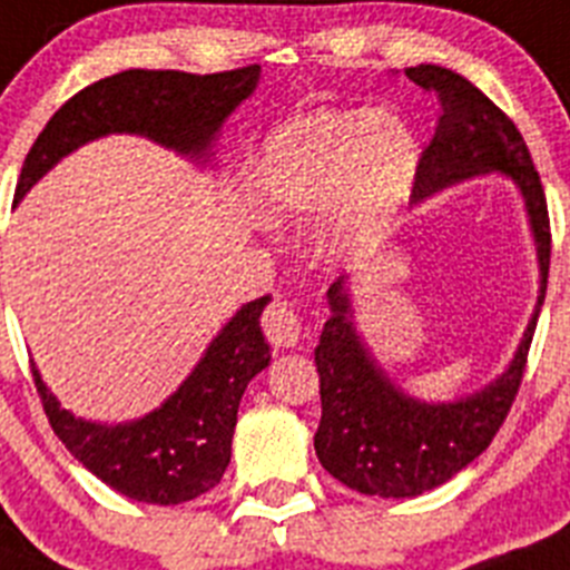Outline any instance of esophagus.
Returning a JSON list of instances; mask_svg holds the SVG:
<instances>
[{
	"mask_svg": "<svg viewBox=\"0 0 570 570\" xmlns=\"http://www.w3.org/2000/svg\"><path fill=\"white\" fill-rule=\"evenodd\" d=\"M261 326H264L266 341L273 346H297L301 341V332H304V321H301V312L295 309L286 301H275V304L266 306L264 317H261Z\"/></svg>",
	"mask_w": 570,
	"mask_h": 570,
	"instance_id": "1",
	"label": "esophagus"
}]
</instances>
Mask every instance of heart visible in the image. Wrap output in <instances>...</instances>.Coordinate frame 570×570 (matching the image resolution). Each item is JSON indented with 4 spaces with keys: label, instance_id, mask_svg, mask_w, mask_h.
Returning <instances> with one entry per match:
<instances>
[{
    "label": "heart",
    "instance_id": "heart-1",
    "mask_svg": "<svg viewBox=\"0 0 570 570\" xmlns=\"http://www.w3.org/2000/svg\"><path fill=\"white\" fill-rule=\"evenodd\" d=\"M420 150L392 112L309 110L286 119L255 161V202L269 222L317 215L315 244L343 258L386 235L406 207Z\"/></svg>",
    "mask_w": 570,
    "mask_h": 570
}]
</instances>
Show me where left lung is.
<instances>
[{
  "label": "left lung",
  "mask_w": 570,
  "mask_h": 570,
  "mask_svg": "<svg viewBox=\"0 0 570 570\" xmlns=\"http://www.w3.org/2000/svg\"><path fill=\"white\" fill-rule=\"evenodd\" d=\"M406 76L438 99V127L420 156L412 202L471 176L500 170L520 187L540 261V297L514 361L491 386L454 403H423L386 377L352 321L343 278L326 292L332 317L315 348L321 374L317 460L335 480L372 497H417L443 485L480 458L520 392L528 346L546 301L551 222L531 153L514 121L469 79L438 65L406 68Z\"/></svg>",
  "instance_id": "left-lung-1"
}]
</instances>
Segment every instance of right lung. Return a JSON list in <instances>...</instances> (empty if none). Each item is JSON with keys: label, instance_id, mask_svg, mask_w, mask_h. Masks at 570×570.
<instances>
[{"label": "right lung", "instance_id": "right-lung-1", "mask_svg": "<svg viewBox=\"0 0 570 570\" xmlns=\"http://www.w3.org/2000/svg\"><path fill=\"white\" fill-rule=\"evenodd\" d=\"M261 65L224 73L125 70L85 87L45 125L17 184V202L59 158L107 132H138L189 158H209L224 119L255 90ZM269 295L244 304L218 332L187 381L156 412L119 425L73 417L33 366L36 392L56 438L119 494L153 505L196 500L222 483L233 454L240 394L269 366L261 312Z\"/></svg>", "mask_w": 570, "mask_h": 570}]
</instances>
